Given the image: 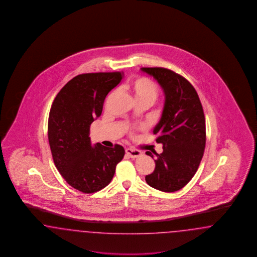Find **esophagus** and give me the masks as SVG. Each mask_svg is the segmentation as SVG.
<instances>
[{
	"instance_id": "obj_1",
	"label": "esophagus",
	"mask_w": 257,
	"mask_h": 257,
	"mask_svg": "<svg viewBox=\"0 0 257 257\" xmlns=\"http://www.w3.org/2000/svg\"><path fill=\"white\" fill-rule=\"evenodd\" d=\"M125 152H126V154L128 155V156H129L130 158H132V159L139 158V157H141L142 154H143L140 150H137V149H134V148H127V149L125 150Z\"/></svg>"
}]
</instances>
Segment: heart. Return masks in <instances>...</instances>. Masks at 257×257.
<instances>
[{
	"instance_id": "heart-1",
	"label": "heart",
	"mask_w": 257,
	"mask_h": 257,
	"mask_svg": "<svg viewBox=\"0 0 257 257\" xmlns=\"http://www.w3.org/2000/svg\"><path fill=\"white\" fill-rule=\"evenodd\" d=\"M124 90L131 92L136 101L150 103L151 105L159 96V87L146 77H135L124 85Z\"/></svg>"
}]
</instances>
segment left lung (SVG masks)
<instances>
[{
  "label": "left lung",
  "instance_id": "8db88e82",
  "mask_svg": "<svg viewBox=\"0 0 257 257\" xmlns=\"http://www.w3.org/2000/svg\"><path fill=\"white\" fill-rule=\"evenodd\" d=\"M142 71L154 77L165 95L162 117L153 130L164 151L155 153V170L145 181L158 190L174 192L193 178L204 155L203 106L194 87L182 75L165 68H142ZM146 154L154 158L149 151Z\"/></svg>",
  "mask_w": 257,
  "mask_h": 257
}]
</instances>
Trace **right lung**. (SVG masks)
Wrapping results in <instances>:
<instances>
[{
	"label": "right lung",
	"instance_id": "add662e5",
	"mask_svg": "<svg viewBox=\"0 0 257 257\" xmlns=\"http://www.w3.org/2000/svg\"><path fill=\"white\" fill-rule=\"evenodd\" d=\"M123 73L92 72L73 77L57 93L49 115L48 137L52 159L65 181L83 193L110 184L124 148L91 144L90 126L102 113L106 95Z\"/></svg>",
	"mask_w": 257,
	"mask_h": 257
}]
</instances>
